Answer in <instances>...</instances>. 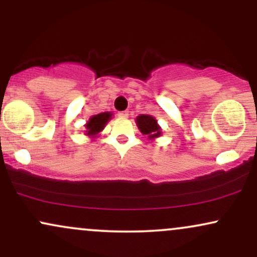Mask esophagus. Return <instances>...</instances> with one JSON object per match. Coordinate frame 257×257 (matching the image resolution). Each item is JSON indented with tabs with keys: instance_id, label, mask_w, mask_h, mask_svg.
I'll return each mask as SVG.
<instances>
[{
	"instance_id": "1",
	"label": "esophagus",
	"mask_w": 257,
	"mask_h": 257,
	"mask_svg": "<svg viewBox=\"0 0 257 257\" xmlns=\"http://www.w3.org/2000/svg\"><path fill=\"white\" fill-rule=\"evenodd\" d=\"M129 116V112L128 111H120L118 112V117L120 118H126V117Z\"/></svg>"
}]
</instances>
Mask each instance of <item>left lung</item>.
Masks as SVG:
<instances>
[{
    "instance_id": "1",
    "label": "left lung",
    "mask_w": 257,
    "mask_h": 257,
    "mask_svg": "<svg viewBox=\"0 0 257 257\" xmlns=\"http://www.w3.org/2000/svg\"><path fill=\"white\" fill-rule=\"evenodd\" d=\"M137 124L143 134L149 135L150 138H156L161 135V128L157 124V120L150 114H141L137 118Z\"/></svg>"
}]
</instances>
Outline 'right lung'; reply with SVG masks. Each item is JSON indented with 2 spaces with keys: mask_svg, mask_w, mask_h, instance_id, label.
<instances>
[{
  "mask_svg": "<svg viewBox=\"0 0 257 257\" xmlns=\"http://www.w3.org/2000/svg\"><path fill=\"white\" fill-rule=\"evenodd\" d=\"M112 113L110 112H104V113H99V114H95V116H93L91 118L89 119V122L85 124V128H87V134L88 135H95L98 134L99 132H101L102 129H104V126L106 123L108 122V119L111 118Z\"/></svg>",
  "mask_w": 257,
  "mask_h": 257,
  "instance_id": "obj_1",
  "label": "right lung"
}]
</instances>
